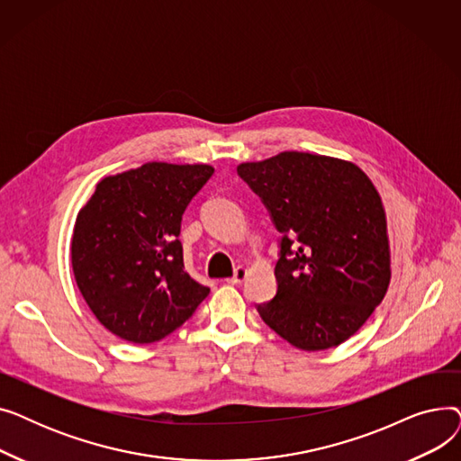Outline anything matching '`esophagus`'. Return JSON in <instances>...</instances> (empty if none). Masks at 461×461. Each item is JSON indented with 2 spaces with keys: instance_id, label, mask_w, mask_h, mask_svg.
Listing matches in <instances>:
<instances>
[{
  "instance_id": "esophagus-1",
  "label": "esophagus",
  "mask_w": 461,
  "mask_h": 461,
  "mask_svg": "<svg viewBox=\"0 0 461 461\" xmlns=\"http://www.w3.org/2000/svg\"><path fill=\"white\" fill-rule=\"evenodd\" d=\"M247 276H249V271L245 267H237L233 271V276L228 278V284H240V282H245Z\"/></svg>"
}]
</instances>
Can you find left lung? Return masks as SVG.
Returning <instances> with one entry per match:
<instances>
[{"instance_id":"8db88e82","label":"left lung","mask_w":461,"mask_h":461,"mask_svg":"<svg viewBox=\"0 0 461 461\" xmlns=\"http://www.w3.org/2000/svg\"><path fill=\"white\" fill-rule=\"evenodd\" d=\"M280 231L276 295L261 320L292 346L346 342L391 282L386 218L368 176L351 162L285 151L237 166Z\"/></svg>"}]
</instances>
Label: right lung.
I'll use <instances>...</instances> for the list:
<instances>
[{"mask_svg":"<svg viewBox=\"0 0 461 461\" xmlns=\"http://www.w3.org/2000/svg\"><path fill=\"white\" fill-rule=\"evenodd\" d=\"M212 174L207 164H143L104 177L78 212L72 271L95 318L115 336L158 342L209 295L185 271L179 233L183 212Z\"/></svg>","mask_w":461,"mask_h":461,"instance_id":"obj_1","label":"right lung"}]
</instances>
